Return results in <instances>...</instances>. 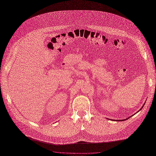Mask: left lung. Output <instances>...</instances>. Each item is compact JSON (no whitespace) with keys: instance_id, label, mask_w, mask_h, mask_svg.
<instances>
[{"instance_id":"left-lung-1","label":"left lung","mask_w":156,"mask_h":156,"mask_svg":"<svg viewBox=\"0 0 156 156\" xmlns=\"http://www.w3.org/2000/svg\"><path fill=\"white\" fill-rule=\"evenodd\" d=\"M143 106H144V105H143ZM143 106L140 108V109L143 108ZM140 110H139V111H140ZM133 116V115H132L131 116ZM129 119V118H127V119H122V120H117V121H125V120H126V119ZM113 121H115V120H113Z\"/></svg>"}]
</instances>
